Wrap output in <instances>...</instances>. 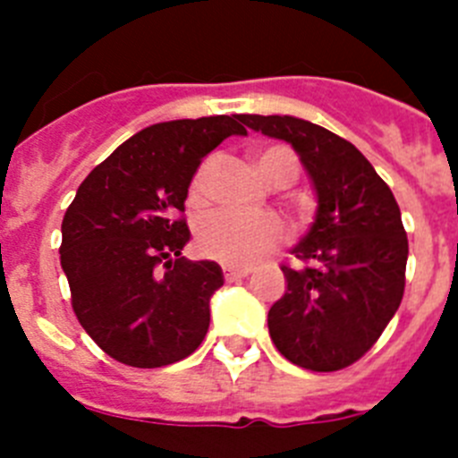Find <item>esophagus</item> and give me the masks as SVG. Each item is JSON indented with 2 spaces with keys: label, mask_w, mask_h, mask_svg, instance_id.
Segmentation results:
<instances>
[{
  "label": "esophagus",
  "mask_w": 458,
  "mask_h": 458,
  "mask_svg": "<svg viewBox=\"0 0 458 458\" xmlns=\"http://www.w3.org/2000/svg\"><path fill=\"white\" fill-rule=\"evenodd\" d=\"M250 268H233V266H225V279L226 282H236V279L248 277Z\"/></svg>",
  "instance_id": "obj_1"
}]
</instances>
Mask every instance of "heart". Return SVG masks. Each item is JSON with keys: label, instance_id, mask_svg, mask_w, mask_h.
<instances>
[{"label": "heart", "instance_id": "heart-1", "mask_svg": "<svg viewBox=\"0 0 458 458\" xmlns=\"http://www.w3.org/2000/svg\"><path fill=\"white\" fill-rule=\"evenodd\" d=\"M259 172L277 188L295 183L301 165L298 157L284 147H268L257 153ZM216 172V160L210 157L197 169L192 185H190V197L192 201H204L208 197L210 179ZM284 222L275 213H261V216H245L236 210H217L206 220H201L197 229V245L201 254L208 259H216L225 266H250L273 252L286 241Z\"/></svg>", "mask_w": 458, "mask_h": 458}]
</instances>
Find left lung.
Instances as JSON below:
<instances>
[{"mask_svg": "<svg viewBox=\"0 0 458 458\" xmlns=\"http://www.w3.org/2000/svg\"><path fill=\"white\" fill-rule=\"evenodd\" d=\"M248 128L289 141L317 190V217L282 266L284 295L268 333L289 362L337 371L358 362L399 310L408 238L402 210L371 163L344 137L295 116L241 114Z\"/></svg>", "mask_w": 458, "mask_h": 458, "instance_id": "left-lung-1", "label": "left lung"}]
</instances>
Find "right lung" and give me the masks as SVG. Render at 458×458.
Here are the masks:
<instances>
[{
  "instance_id": "obj_1",
  "label": "right lung",
  "mask_w": 458,
  "mask_h": 458,
  "mask_svg": "<svg viewBox=\"0 0 458 458\" xmlns=\"http://www.w3.org/2000/svg\"><path fill=\"white\" fill-rule=\"evenodd\" d=\"M248 135L241 114L148 125L89 174L62 222L72 311L109 358L140 369L172 365L208 333L216 261L181 257L183 210L204 156Z\"/></svg>"
}]
</instances>
